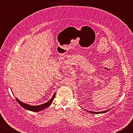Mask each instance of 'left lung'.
<instances>
[{
	"label": "left lung",
	"instance_id": "obj_1",
	"mask_svg": "<svg viewBox=\"0 0 133 133\" xmlns=\"http://www.w3.org/2000/svg\"><path fill=\"white\" fill-rule=\"evenodd\" d=\"M110 109H109V110H104L103 111H99V112H95V111H88V112H89L90 113H93V114H101V113H104L108 112V111L110 110Z\"/></svg>",
	"mask_w": 133,
	"mask_h": 133
}]
</instances>
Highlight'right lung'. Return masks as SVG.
<instances>
[{
    "mask_svg": "<svg viewBox=\"0 0 133 133\" xmlns=\"http://www.w3.org/2000/svg\"><path fill=\"white\" fill-rule=\"evenodd\" d=\"M55 96V94H54L52 97H51V99L50 100V101H48L47 102H46L45 103L40 104V105H37V106H31V105H30V104L23 103V102L19 101V100H18L17 98H16V100L17 101L18 104H19L21 106L23 107L24 109H26V110H28L34 111V112H38V111L43 110L44 109L47 108L48 107L50 106L51 104V103H52V101L54 99Z\"/></svg>",
    "mask_w": 133,
    "mask_h": 133,
    "instance_id": "1",
    "label": "right lung"
}]
</instances>
